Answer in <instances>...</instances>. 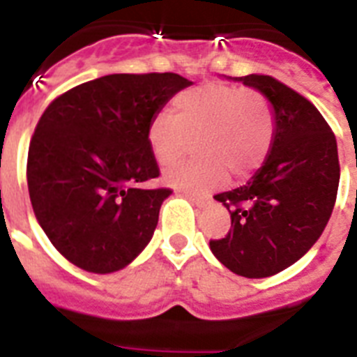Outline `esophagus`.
Here are the masks:
<instances>
[{"label": "esophagus", "mask_w": 357, "mask_h": 357, "mask_svg": "<svg viewBox=\"0 0 357 357\" xmlns=\"http://www.w3.org/2000/svg\"><path fill=\"white\" fill-rule=\"evenodd\" d=\"M185 196H187L192 203L196 204V206H199V208H203V206H208V204L212 203V199L206 196H194V194H188V192H185Z\"/></svg>", "instance_id": "esophagus-1"}]
</instances>
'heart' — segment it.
Here are the masks:
<instances>
[{
    "label": "heart",
    "instance_id": "obj_1",
    "mask_svg": "<svg viewBox=\"0 0 357 357\" xmlns=\"http://www.w3.org/2000/svg\"><path fill=\"white\" fill-rule=\"evenodd\" d=\"M277 132L275 113L255 88L208 82L179 93L174 114L161 111L147 126V145L161 167L174 165L196 142L197 156L170 169L165 181L208 192L252 176L269 156Z\"/></svg>",
    "mask_w": 357,
    "mask_h": 357
}]
</instances>
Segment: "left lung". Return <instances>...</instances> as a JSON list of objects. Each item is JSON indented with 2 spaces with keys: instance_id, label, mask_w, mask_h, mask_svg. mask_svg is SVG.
Segmentation results:
<instances>
[{
  "instance_id": "obj_1",
  "label": "left lung",
  "mask_w": 357,
  "mask_h": 357,
  "mask_svg": "<svg viewBox=\"0 0 357 357\" xmlns=\"http://www.w3.org/2000/svg\"><path fill=\"white\" fill-rule=\"evenodd\" d=\"M275 109L271 153L246 185L217 194L230 210L225 237L210 250L241 277L264 278L289 268L327 226L340 183L336 136L312 102L269 75L238 77Z\"/></svg>"
}]
</instances>
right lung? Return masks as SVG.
Wrapping results in <instances>:
<instances>
[{"label":"right lung","mask_w":357,"mask_h":357,"mask_svg":"<svg viewBox=\"0 0 357 357\" xmlns=\"http://www.w3.org/2000/svg\"><path fill=\"white\" fill-rule=\"evenodd\" d=\"M178 73H114L50 102L29 147L32 208L50 243L91 273L126 268L149 244L170 188H147L160 167L147 126L179 89Z\"/></svg>","instance_id":"add662e5"}]
</instances>
